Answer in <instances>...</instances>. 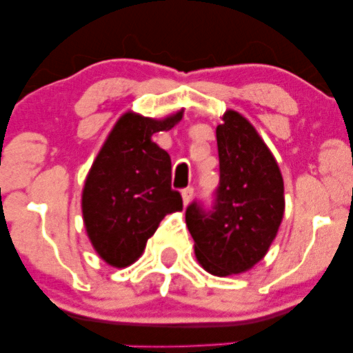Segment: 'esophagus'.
I'll use <instances>...</instances> for the list:
<instances>
[{"instance_id": "1", "label": "esophagus", "mask_w": 353, "mask_h": 353, "mask_svg": "<svg viewBox=\"0 0 353 353\" xmlns=\"http://www.w3.org/2000/svg\"><path fill=\"white\" fill-rule=\"evenodd\" d=\"M192 196H194V189L192 188H185L182 190V202H184V205H188L190 201H192Z\"/></svg>"}]
</instances>
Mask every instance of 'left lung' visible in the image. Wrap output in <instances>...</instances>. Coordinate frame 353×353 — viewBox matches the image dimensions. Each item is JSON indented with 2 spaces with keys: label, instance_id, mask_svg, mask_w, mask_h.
Segmentation results:
<instances>
[{
  "label": "left lung",
  "instance_id": "left-lung-1",
  "mask_svg": "<svg viewBox=\"0 0 353 353\" xmlns=\"http://www.w3.org/2000/svg\"><path fill=\"white\" fill-rule=\"evenodd\" d=\"M222 121L212 208L194 201L185 209L197 261L219 277L245 272L264 257L285 208L281 169L254 125L230 109Z\"/></svg>",
  "mask_w": 353,
  "mask_h": 353
}]
</instances>
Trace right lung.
<instances>
[{
	"mask_svg": "<svg viewBox=\"0 0 353 353\" xmlns=\"http://www.w3.org/2000/svg\"><path fill=\"white\" fill-rule=\"evenodd\" d=\"M181 119L182 111L159 121L125 112L92 163L83 189L84 228L109 265L136 262L165 214L182 210L171 188V157L151 141Z\"/></svg>",
	"mask_w": 353,
	"mask_h": 353,
	"instance_id": "right-lung-1",
	"label": "right lung"
}]
</instances>
